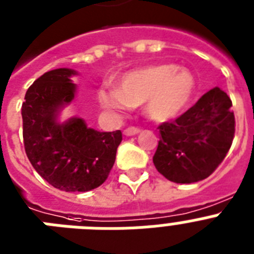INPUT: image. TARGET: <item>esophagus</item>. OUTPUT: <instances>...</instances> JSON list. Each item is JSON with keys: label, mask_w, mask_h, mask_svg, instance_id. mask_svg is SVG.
<instances>
[{"label": "esophagus", "mask_w": 254, "mask_h": 254, "mask_svg": "<svg viewBox=\"0 0 254 254\" xmlns=\"http://www.w3.org/2000/svg\"><path fill=\"white\" fill-rule=\"evenodd\" d=\"M140 131L139 127H127L125 130H124V134L127 135V137H130V135H135Z\"/></svg>", "instance_id": "34e87169"}]
</instances>
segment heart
I'll list each match as a JSON object with an SVG mask.
<instances>
[{
    "mask_svg": "<svg viewBox=\"0 0 254 254\" xmlns=\"http://www.w3.org/2000/svg\"><path fill=\"white\" fill-rule=\"evenodd\" d=\"M195 77L172 63L138 68L121 76L119 89L103 85L98 90L102 107L119 114L144 103V112L155 121H167L181 114L195 91Z\"/></svg>",
    "mask_w": 254,
    "mask_h": 254,
    "instance_id": "1",
    "label": "heart"
}]
</instances>
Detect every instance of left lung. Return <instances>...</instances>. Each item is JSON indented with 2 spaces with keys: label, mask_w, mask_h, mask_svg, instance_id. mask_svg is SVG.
Masks as SVG:
<instances>
[{
  "label": "left lung",
  "mask_w": 254,
  "mask_h": 254,
  "mask_svg": "<svg viewBox=\"0 0 254 254\" xmlns=\"http://www.w3.org/2000/svg\"><path fill=\"white\" fill-rule=\"evenodd\" d=\"M229 95L219 87L200 98L176 120L160 124L153 155L157 172L176 183L205 180L229 152L235 135V116Z\"/></svg>",
  "instance_id": "8db88e82"
}]
</instances>
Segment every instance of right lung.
<instances>
[{"mask_svg": "<svg viewBox=\"0 0 254 254\" xmlns=\"http://www.w3.org/2000/svg\"><path fill=\"white\" fill-rule=\"evenodd\" d=\"M72 74L76 72L68 68L53 69L28 87L22 104L23 142L32 167L46 182L85 192L108 178L123 133L97 131L78 117L57 121L59 110L74 97Z\"/></svg>", "mask_w": 254, "mask_h": 254, "instance_id": "add662e5", "label": "right lung"}]
</instances>
